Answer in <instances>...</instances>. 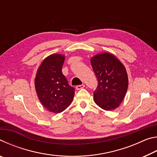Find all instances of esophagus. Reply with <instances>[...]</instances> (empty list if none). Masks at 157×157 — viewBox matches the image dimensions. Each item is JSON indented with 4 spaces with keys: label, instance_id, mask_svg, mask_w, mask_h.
I'll return each mask as SVG.
<instances>
[{
    "label": "esophagus",
    "instance_id": "esophagus-1",
    "mask_svg": "<svg viewBox=\"0 0 157 157\" xmlns=\"http://www.w3.org/2000/svg\"><path fill=\"white\" fill-rule=\"evenodd\" d=\"M84 87V84H81V85H78V86H76V89L77 90H80L82 89H83Z\"/></svg>",
    "mask_w": 157,
    "mask_h": 157
}]
</instances>
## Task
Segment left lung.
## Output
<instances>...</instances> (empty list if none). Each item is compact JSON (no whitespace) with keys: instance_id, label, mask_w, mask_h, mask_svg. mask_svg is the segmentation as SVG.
Returning <instances> with one entry per match:
<instances>
[{"instance_id":"obj_1","label":"left lung","mask_w":157,"mask_h":157,"mask_svg":"<svg viewBox=\"0 0 157 157\" xmlns=\"http://www.w3.org/2000/svg\"><path fill=\"white\" fill-rule=\"evenodd\" d=\"M98 84L94 94V102L106 111L120 106L126 95L128 77L126 68L115 55L102 52L91 58Z\"/></svg>"}]
</instances>
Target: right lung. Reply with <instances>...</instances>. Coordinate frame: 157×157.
<instances>
[{"label":"right lung","mask_w":157,"mask_h":157,"mask_svg":"<svg viewBox=\"0 0 157 157\" xmlns=\"http://www.w3.org/2000/svg\"><path fill=\"white\" fill-rule=\"evenodd\" d=\"M65 56L52 54L45 58L37 70L34 85L42 105L50 112L59 113L72 102L75 89L62 73Z\"/></svg>","instance_id":"add662e5"}]
</instances>
